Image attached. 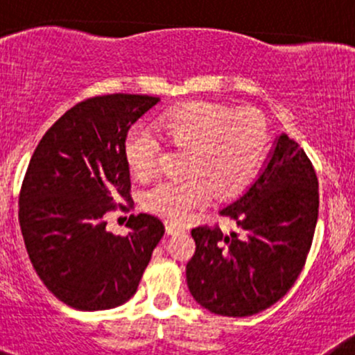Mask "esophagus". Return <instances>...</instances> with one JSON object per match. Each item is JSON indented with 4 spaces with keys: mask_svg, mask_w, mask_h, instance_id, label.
<instances>
[{
    "mask_svg": "<svg viewBox=\"0 0 355 355\" xmlns=\"http://www.w3.org/2000/svg\"><path fill=\"white\" fill-rule=\"evenodd\" d=\"M165 230H166V234H168V235H178V234H182V232H183L182 227L175 225V223H166Z\"/></svg>",
    "mask_w": 355,
    "mask_h": 355,
    "instance_id": "1",
    "label": "esophagus"
}]
</instances>
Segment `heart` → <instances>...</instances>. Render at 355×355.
Here are the masks:
<instances>
[{
    "label": "heart",
    "instance_id": "obj_1",
    "mask_svg": "<svg viewBox=\"0 0 355 355\" xmlns=\"http://www.w3.org/2000/svg\"><path fill=\"white\" fill-rule=\"evenodd\" d=\"M162 140L187 148L180 180H162L144 193V207L172 222H183L210 200L230 198L247 189L268 148V128L255 112H234L211 101H187L153 121ZM125 158L138 178L157 168L158 144L133 130L125 140Z\"/></svg>",
    "mask_w": 355,
    "mask_h": 355
}]
</instances>
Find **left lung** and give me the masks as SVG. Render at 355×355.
Returning a JSON list of instances; mask_svg holds the SVG:
<instances>
[{"mask_svg":"<svg viewBox=\"0 0 355 355\" xmlns=\"http://www.w3.org/2000/svg\"><path fill=\"white\" fill-rule=\"evenodd\" d=\"M220 214L239 230H191L197 247L187 263V285L207 311L254 315L291 291L311 250L319 182L299 144L280 133L255 182Z\"/></svg>","mask_w":355,"mask_h":355,"instance_id":"8db88e82","label":"left lung"}]
</instances>
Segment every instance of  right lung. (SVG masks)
I'll return each instance as SVG.
<instances>
[{"label": "right lung", "mask_w": 355, "mask_h": 355, "mask_svg": "<svg viewBox=\"0 0 355 355\" xmlns=\"http://www.w3.org/2000/svg\"><path fill=\"white\" fill-rule=\"evenodd\" d=\"M160 101L148 95L95 96L68 110L36 146L19 193V225L36 274L61 302L107 311L137 292L160 218L132 215L126 237L105 215L130 198L128 130Z\"/></svg>", "instance_id": "right-lung-1"}]
</instances>
